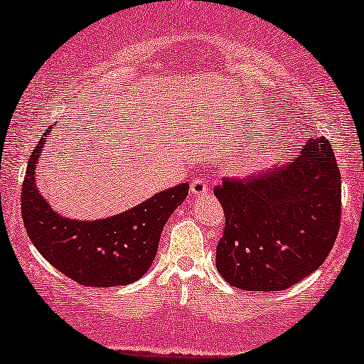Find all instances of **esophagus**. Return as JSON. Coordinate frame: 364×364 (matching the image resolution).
Masks as SVG:
<instances>
[{"mask_svg": "<svg viewBox=\"0 0 364 364\" xmlns=\"http://www.w3.org/2000/svg\"><path fill=\"white\" fill-rule=\"evenodd\" d=\"M208 191H210L208 183L205 181V179H201V178H195L193 181H191V195H195V196H201V195H207Z\"/></svg>", "mask_w": 364, "mask_h": 364, "instance_id": "34e87169", "label": "esophagus"}]
</instances>
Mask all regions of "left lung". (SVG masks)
Wrapping results in <instances>:
<instances>
[{
	"mask_svg": "<svg viewBox=\"0 0 364 364\" xmlns=\"http://www.w3.org/2000/svg\"><path fill=\"white\" fill-rule=\"evenodd\" d=\"M225 213L217 269L246 291H282L329 256L341 225V173L331 142L309 139L287 168L213 188Z\"/></svg>",
	"mask_w": 364,
	"mask_h": 364,
	"instance_id": "1",
	"label": "left lung"
}]
</instances>
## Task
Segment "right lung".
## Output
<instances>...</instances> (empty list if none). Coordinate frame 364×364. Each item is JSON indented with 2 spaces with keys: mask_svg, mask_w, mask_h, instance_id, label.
Returning <instances> with one entry per match:
<instances>
[{
  "mask_svg": "<svg viewBox=\"0 0 364 364\" xmlns=\"http://www.w3.org/2000/svg\"><path fill=\"white\" fill-rule=\"evenodd\" d=\"M46 144L43 137L33 149L21 186V215L33 246L54 268L85 287L137 282L151 268L163 227L185 201L190 185L161 191L118 215L71 220L52 210L35 183V166Z\"/></svg>",
  "mask_w": 364,
  "mask_h": 364,
  "instance_id": "right-lung-1",
  "label": "right lung"
}]
</instances>
